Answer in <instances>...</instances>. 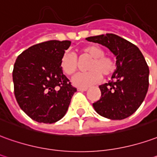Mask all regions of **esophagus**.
Masks as SVG:
<instances>
[{"mask_svg":"<svg viewBox=\"0 0 157 157\" xmlns=\"http://www.w3.org/2000/svg\"><path fill=\"white\" fill-rule=\"evenodd\" d=\"M87 88L86 87H78L77 88V91H80V92H84V91H86Z\"/></svg>","mask_w":157,"mask_h":157,"instance_id":"1","label":"esophagus"}]
</instances>
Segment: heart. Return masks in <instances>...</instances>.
I'll list each match as a JSON object with an SVG mask.
<instances>
[{
	"mask_svg": "<svg viewBox=\"0 0 157 157\" xmlns=\"http://www.w3.org/2000/svg\"><path fill=\"white\" fill-rule=\"evenodd\" d=\"M82 54L92 58L87 65L86 73L77 74L73 78V83L77 86H89L100 81L102 75L109 76L116 70V61L110 56L105 55V50L97 45H88L81 51ZM60 68L66 75L75 74L78 69L75 56L71 52H65L60 60Z\"/></svg>",
	"mask_w": 157,
	"mask_h": 157,
	"instance_id": "b5f03b06",
	"label": "heart"
}]
</instances>
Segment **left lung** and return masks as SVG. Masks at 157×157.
<instances>
[{
	"mask_svg": "<svg viewBox=\"0 0 157 157\" xmlns=\"http://www.w3.org/2000/svg\"><path fill=\"white\" fill-rule=\"evenodd\" d=\"M109 48L117 57V70L99 86L101 98L93 104L96 112L111 120L130 117L143 103L149 87V67L139 48L114 34L86 38Z\"/></svg>",
	"mask_w": 157,
	"mask_h": 157,
	"instance_id": "1",
	"label": "left lung"
}]
</instances>
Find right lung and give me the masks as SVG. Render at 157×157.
<instances>
[{"mask_svg":"<svg viewBox=\"0 0 157 157\" xmlns=\"http://www.w3.org/2000/svg\"><path fill=\"white\" fill-rule=\"evenodd\" d=\"M71 44L70 40L44 41L26 49L15 61V98L32 120L53 123L67 112L76 88L63 74L60 60Z\"/></svg>","mask_w":157,"mask_h":157,"instance_id":"add662e5","label":"right lung"}]
</instances>
